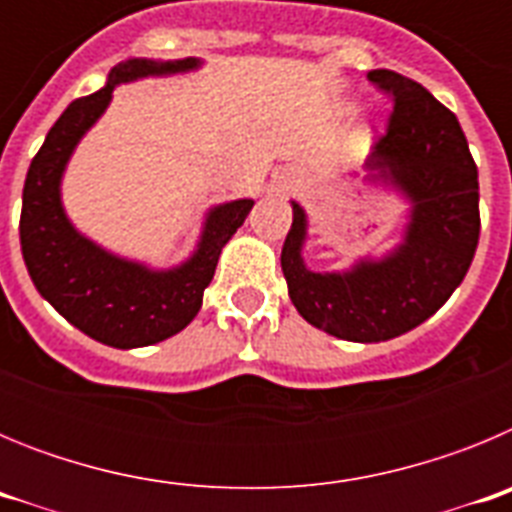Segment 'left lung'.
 <instances>
[{"label":"left lung","mask_w":512,"mask_h":512,"mask_svg":"<svg viewBox=\"0 0 512 512\" xmlns=\"http://www.w3.org/2000/svg\"><path fill=\"white\" fill-rule=\"evenodd\" d=\"M369 81L395 102L387 133L366 158L369 182L410 202L405 238L384 259L348 271H310L302 259L307 217L292 202L282 271L302 318L330 336L379 343L425 323L467 277L479 241V179L459 120L418 81L390 69Z\"/></svg>","instance_id":"8db88e82"}]
</instances>
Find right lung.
Masks as SVG:
<instances>
[{
	"label": "right lung",
	"instance_id": "obj_1",
	"mask_svg": "<svg viewBox=\"0 0 512 512\" xmlns=\"http://www.w3.org/2000/svg\"><path fill=\"white\" fill-rule=\"evenodd\" d=\"M197 66V58H130L115 66L99 92L74 99L66 107L27 169L20 215V246L27 274L63 318L104 346H151L187 328L200 312L220 251L253 207V200L212 207L197 251L182 266L164 271L104 251L84 238L63 212V171L76 143L107 110L117 84L143 76L179 74Z\"/></svg>",
	"mask_w": 512,
	"mask_h": 512
}]
</instances>
